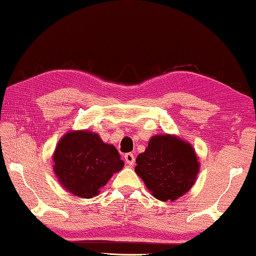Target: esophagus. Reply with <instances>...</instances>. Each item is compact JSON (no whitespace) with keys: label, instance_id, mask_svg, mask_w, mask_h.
<instances>
[{"label":"esophagus","instance_id":"1","mask_svg":"<svg viewBox=\"0 0 256 256\" xmlns=\"http://www.w3.org/2000/svg\"><path fill=\"white\" fill-rule=\"evenodd\" d=\"M124 160L129 166H132V165H134V162H135V156L132 154V152L126 154H124Z\"/></svg>","mask_w":256,"mask_h":256}]
</instances>
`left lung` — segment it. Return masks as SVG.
I'll return each instance as SVG.
<instances>
[{"mask_svg":"<svg viewBox=\"0 0 256 256\" xmlns=\"http://www.w3.org/2000/svg\"><path fill=\"white\" fill-rule=\"evenodd\" d=\"M135 172L149 192L162 202L176 201L195 184L198 158L187 140L176 135H154L136 158Z\"/></svg>","mask_w":256,"mask_h":256,"instance_id":"left-lung-1","label":"left lung"}]
</instances>
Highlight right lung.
I'll list each match as a JSON object with an SVG mask.
<instances>
[{"instance_id":"obj_1","label":"right lung","mask_w":256,"mask_h":256,"mask_svg":"<svg viewBox=\"0 0 256 256\" xmlns=\"http://www.w3.org/2000/svg\"><path fill=\"white\" fill-rule=\"evenodd\" d=\"M53 171L66 190L83 198L97 196L124 162L112 144L97 132L69 130L61 137L53 154Z\"/></svg>"}]
</instances>
